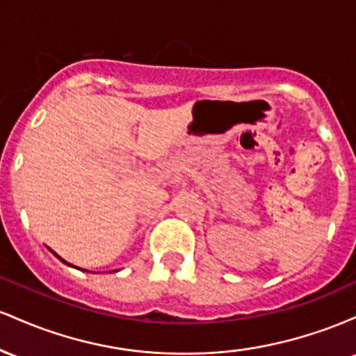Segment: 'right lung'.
<instances>
[{"instance_id": "obj_1", "label": "right lung", "mask_w": 356, "mask_h": 356, "mask_svg": "<svg viewBox=\"0 0 356 356\" xmlns=\"http://www.w3.org/2000/svg\"><path fill=\"white\" fill-rule=\"evenodd\" d=\"M48 249H50V248H48ZM50 251H51V249H50ZM51 252H53V254H55V256H56V257H58V259H60V261H63V263H65V264H67V266H72V268H76V266H73V264H70V263H67V261H65V259H63V257H60V256H58V254H56V252H55V251H51ZM79 269H80V268H79ZM81 271H85V269H81Z\"/></svg>"}]
</instances>
